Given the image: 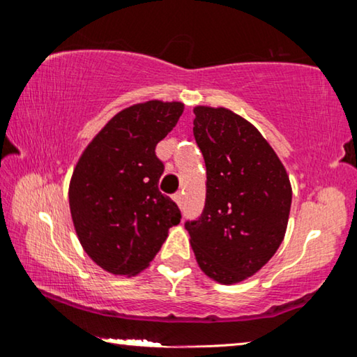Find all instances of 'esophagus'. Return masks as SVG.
<instances>
[{
  "instance_id": "1",
  "label": "esophagus",
  "mask_w": 357,
  "mask_h": 357,
  "mask_svg": "<svg viewBox=\"0 0 357 357\" xmlns=\"http://www.w3.org/2000/svg\"><path fill=\"white\" fill-rule=\"evenodd\" d=\"M173 202L178 204V206H183V193L178 192L173 195Z\"/></svg>"
}]
</instances>
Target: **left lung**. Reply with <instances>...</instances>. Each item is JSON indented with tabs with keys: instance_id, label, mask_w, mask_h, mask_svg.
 <instances>
[{
	"instance_id": "left-lung-1",
	"label": "left lung",
	"mask_w": 357,
	"mask_h": 357,
	"mask_svg": "<svg viewBox=\"0 0 357 357\" xmlns=\"http://www.w3.org/2000/svg\"><path fill=\"white\" fill-rule=\"evenodd\" d=\"M193 113V137L206 164V204L185 229L203 273L234 285L280 247L291 184L279 155L245 118L225 107L197 105Z\"/></svg>"
}]
</instances>
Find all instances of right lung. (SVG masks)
<instances>
[{
	"instance_id": "obj_1",
	"label": "right lung",
	"mask_w": 357,
	"mask_h": 357,
	"mask_svg": "<svg viewBox=\"0 0 357 357\" xmlns=\"http://www.w3.org/2000/svg\"><path fill=\"white\" fill-rule=\"evenodd\" d=\"M184 112L183 102L146 100L108 121L80 155L69 183V208L86 255L107 273L146 269L181 222L176 203L159 192L164 164L157 143Z\"/></svg>"
}]
</instances>
